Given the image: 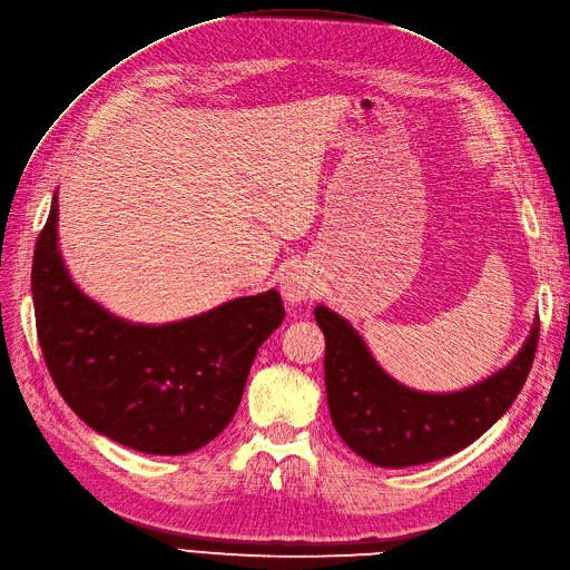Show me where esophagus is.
Wrapping results in <instances>:
<instances>
[{"label":"esophagus","instance_id":"obj_1","mask_svg":"<svg viewBox=\"0 0 570 570\" xmlns=\"http://www.w3.org/2000/svg\"><path fill=\"white\" fill-rule=\"evenodd\" d=\"M282 295L284 301L295 305V303H303L312 295V277L309 272L301 265H293L288 267L284 275H282Z\"/></svg>","mask_w":570,"mask_h":570}]
</instances>
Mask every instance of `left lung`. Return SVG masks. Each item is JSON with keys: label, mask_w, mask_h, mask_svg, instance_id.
<instances>
[{"label": "left lung", "mask_w": 570, "mask_h": 570, "mask_svg": "<svg viewBox=\"0 0 570 570\" xmlns=\"http://www.w3.org/2000/svg\"><path fill=\"white\" fill-rule=\"evenodd\" d=\"M326 337V395L333 426L361 459L380 468H407L461 452L510 410L535 356L533 318L517 356L482 382L450 393L416 391L393 380L361 333L326 305L314 307Z\"/></svg>", "instance_id": "1"}]
</instances>
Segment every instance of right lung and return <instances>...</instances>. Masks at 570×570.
<instances>
[{
    "mask_svg": "<svg viewBox=\"0 0 570 570\" xmlns=\"http://www.w3.org/2000/svg\"><path fill=\"white\" fill-rule=\"evenodd\" d=\"M58 190L32 263L39 344L58 391L100 435L144 454L205 448L237 412L258 346L284 321L279 293L228 301L167 324H137L71 279Z\"/></svg>",
    "mask_w": 570,
    "mask_h": 570,
    "instance_id": "right-lung-1",
    "label": "right lung"
}]
</instances>
